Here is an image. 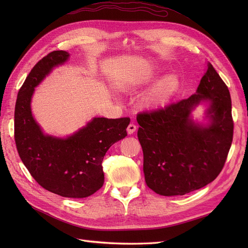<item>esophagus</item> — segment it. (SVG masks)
<instances>
[{
	"label": "esophagus",
	"instance_id": "34e87169",
	"mask_svg": "<svg viewBox=\"0 0 248 248\" xmlns=\"http://www.w3.org/2000/svg\"><path fill=\"white\" fill-rule=\"evenodd\" d=\"M136 130H137V126L133 123H130L128 127H127V132H128V134H132Z\"/></svg>",
	"mask_w": 248,
	"mask_h": 248
}]
</instances>
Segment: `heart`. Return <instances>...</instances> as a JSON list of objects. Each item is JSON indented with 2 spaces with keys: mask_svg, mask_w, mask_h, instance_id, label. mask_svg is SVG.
Segmentation results:
<instances>
[{
  "mask_svg": "<svg viewBox=\"0 0 248 248\" xmlns=\"http://www.w3.org/2000/svg\"><path fill=\"white\" fill-rule=\"evenodd\" d=\"M150 78L146 76H140L130 82L128 86H140L145 84ZM129 88V87H128ZM179 88V78L175 74H168L160 79L157 80L155 84L150 88L149 91L142 98L147 108H157L166 104L176 93Z\"/></svg>",
  "mask_w": 248,
  "mask_h": 248,
  "instance_id": "b5f03b06",
  "label": "heart"
}]
</instances>
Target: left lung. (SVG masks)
Returning a JSON list of instances; mask_svg holds the SVG:
<instances>
[{
    "instance_id": "obj_1",
    "label": "left lung",
    "mask_w": 248,
    "mask_h": 248,
    "mask_svg": "<svg viewBox=\"0 0 248 248\" xmlns=\"http://www.w3.org/2000/svg\"><path fill=\"white\" fill-rule=\"evenodd\" d=\"M209 101L207 126L194 124L191 110ZM138 138L144 153L145 181L160 196H184L211 183L226 163L232 141L230 91L214 67L197 93L163 108L138 114Z\"/></svg>"
}]
</instances>
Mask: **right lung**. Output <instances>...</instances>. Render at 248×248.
<instances>
[{
	"instance_id": "right-lung-1",
	"label": "right lung",
	"mask_w": 248,
	"mask_h": 248,
	"mask_svg": "<svg viewBox=\"0 0 248 248\" xmlns=\"http://www.w3.org/2000/svg\"><path fill=\"white\" fill-rule=\"evenodd\" d=\"M68 58L65 50L51 51L29 73L17 94L14 140L21 161L41 187L61 197L81 199L102 187L103 157L127 136L130 119L94 118L67 139L44 134L32 116V95L52 68Z\"/></svg>"
}]
</instances>
